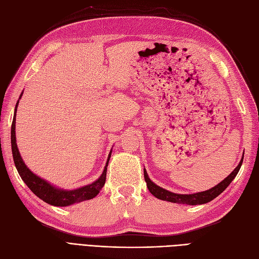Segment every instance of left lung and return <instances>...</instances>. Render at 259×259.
Returning a JSON list of instances; mask_svg holds the SVG:
<instances>
[{
  "instance_id": "1",
  "label": "left lung",
  "mask_w": 259,
  "mask_h": 259,
  "mask_svg": "<svg viewBox=\"0 0 259 259\" xmlns=\"http://www.w3.org/2000/svg\"><path fill=\"white\" fill-rule=\"evenodd\" d=\"M243 158H244V154L242 155V159L240 163L238 164V166L231 171V174L228 175V177H226L224 180H222L218 185L214 186L213 188H210L208 190L205 191H201L197 193H192V194H180V193H174L170 192L164 188L155 185L152 180L149 178L147 170L144 168V176H145V182L147 184V187L149 191L153 194L155 198H158L163 201H167L171 203H177V204H186V205H198V204H205V203L210 202L211 200H214L216 197H218L223 191L226 190V188L228 187L234 177L237 176L239 173V170L241 168Z\"/></svg>"
}]
</instances>
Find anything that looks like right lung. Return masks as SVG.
I'll return each mask as SVG.
<instances>
[{
    "label": "right lung",
    "mask_w": 259,
    "mask_h": 259,
    "mask_svg": "<svg viewBox=\"0 0 259 259\" xmlns=\"http://www.w3.org/2000/svg\"><path fill=\"white\" fill-rule=\"evenodd\" d=\"M22 94L23 92H21L20 96L17 100L16 107H15L14 119H13L12 131H11V143H12V152H13L14 163L21 179L25 182V184L29 187V189L32 191L37 198H40L44 202L49 203V204L54 206H69V205L75 204V203H80V202L95 198L96 195L100 192V190L103 189V187L105 186L107 166H108L109 160H110L112 151H110V153L108 155L107 163L103 170V174H101L100 177L96 179L95 182L90 185L76 188V189H73V190H66V189H62V188H57L56 186L49 183L48 180L38 177L36 174L33 173V171H31V169H29V167L26 165L25 162H23L18 150L17 143H16V131H15L16 130V112H17L18 104Z\"/></svg>",
    "instance_id": "right-lung-1"
}]
</instances>
